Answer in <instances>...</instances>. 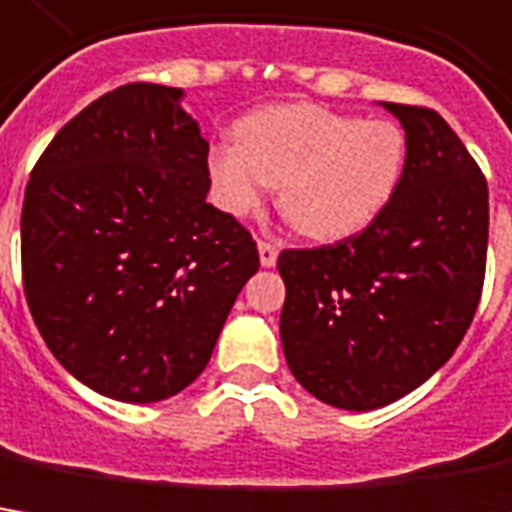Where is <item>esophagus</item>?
I'll return each instance as SVG.
<instances>
[{
    "label": "esophagus",
    "mask_w": 512,
    "mask_h": 512,
    "mask_svg": "<svg viewBox=\"0 0 512 512\" xmlns=\"http://www.w3.org/2000/svg\"><path fill=\"white\" fill-rule=\"evenodd\" d=\"M276 259H279V245L270 242V239H262L259 242V262H262V267H273Z\"/></svg>",
    "instance_id": "1"
}]
</instances>
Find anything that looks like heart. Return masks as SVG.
Segmentation results:
<instances>
[{"label":"heart","instance_id":"heart-1","mask_svg":"<svg viewBox=\"0 0 512 512\" xmlns=\"http://www.w3.org/2000/svg\"><path fill=\"white\" fill-rule=\"evenodd\" d=\"M406 171V135L392 120H360L324 106L253 112L236 140L208 154L216 200L233 216L256 214L270 185L298 233L335 242L363 231L392 202Z\"/></svg>","mask_w":512,"mask_h":512}]
</instances>
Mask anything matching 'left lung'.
<instances>
[{
  "instance_id": "left-lung-1",
  "label": "left lung",
  "mask_w": 512,
  "mask_h": 512,
  "mask_svg": "<svg viewBox=\"0 0 512 512\" xmlns=\"http://www.w3.org/2000/svg\"><path fill=\"white\" fill-rule=\"evenodd\" d=\"M386 109L406 129L392 202L335 245L279 253L287 366L318 400L349 411L389 406L454 355L488 262L482 168L434 109Z\"/></svg>"
}]
</instances>
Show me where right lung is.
Returning <instances> with one entry per match:
<instances>
[{
	"label": "right lung",
	"mask_w": 512,
	"mask_h": 512,
	"mask_svg": "<svg viewBox=\"0 0 512 512\" xmlns=\"http://www.w3.org/2000/svg\"><path fill=\"white\" fill-rule=\"evenodd\" d=\"M180 89L126 84L58 129L30 171L22 281L56 360L98 394L157 403L208 366L250 231L205 194L208 140Z\"/></svg>",
	"instance_id": "obj_1"
}]
</instances>
